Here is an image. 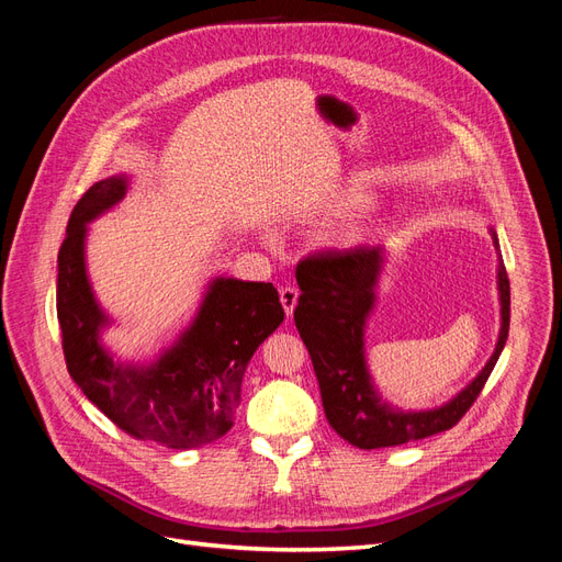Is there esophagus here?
I'll return each mask as SVG.
<instances>
[{
	"instance_id": "34e87169",
	"label": "esophagus",
	"mask_w": 562,
	"mask_h": 562,
	"mask_svg": "<svg viewBox=\"0 0 562 562\" xmlns=\"http://www.w3.org/2000/svg\"><path fill=\"white\" fill-rule=\"evenodd\" d=\"M297 291L295 288H291V285H281L279 288V297H281V304H283V310H285V316H293V310H295V304H297Z\"/></svg>"
}]
</instances>
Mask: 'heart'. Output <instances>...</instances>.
<instances>
[{
    "label": "heart",
    "instance_id": "heart-1",
    "mask_svg": "<svg viewBox=\"0 0 562 562\" xmlns=\"http://www.w3.org/2000/svg\"><path fill=\"white\" fill-rule=\"evenodd\" d=\"M363 201H366V196H363V194H359V192H349V194H345L342 199H339V206H345V209L361 206ZM363 236H366V229H363V227H349V229H342V232H339V234L335 236V241H337L339 246H359V244L363 241Z\"/></svg>",
    "mask_w": 562,
    "mask_h": 562
}]
</instances>
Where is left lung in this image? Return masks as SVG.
<instances>
[{
  "label": "left lung",
  "mask_w": 562,
  "mask_h": 562,
  "mask_svg": "<svg viewBox=\"0 0 562 562\" xmlns=\"http://www.w3.org/2000/svg\"><path fill=\"white\" fill-rule=\"evenodd\" d=\"M497 248V291L502 328L485 368L454 398L431 411H398L382 401L366 363V323L375 307L378 281L386 262L384 248L359 246L353 250H326L297 265L300 300L295 326L307 345L321 389L323 411L330 427L361 450L403 446L452 429L479 398L508 337L512 291Z\"/></svg>",
  "instance_id": "left-lung-1"
}]
</instances>
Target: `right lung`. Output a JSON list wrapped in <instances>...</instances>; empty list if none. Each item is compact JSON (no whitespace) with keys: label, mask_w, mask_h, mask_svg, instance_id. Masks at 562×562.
I'll return each mask as SVG.
<instances>
[{"label":"right lung","mask_w":562,"mask_h":562,"mask_svg":"<svg viewBox=\"0 0 562 562\" xmlns=\"http://www.w3.org/2000/svg\"><path fill=\"white\" fill-rule=\"evenodd\" d=\"M128 176L95 182L67 223L58 252L56 310L70 378L119 429L164 448L190 450L225 436L241 401L248 361L283 321L271 283L217 277L190 328L147 366L114 361L100 342L110 316L87 271L89 223L126 196Z\"/></svg>","instance_id":"add662e5"}]
</instances>
